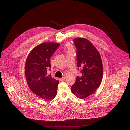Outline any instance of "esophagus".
I'll return each instance as SVG.
<instances>
[{
    "label": "esophagus",
    "mask_w": 130,
    "mask_h": 130,
    "mask_svg": "<svg viewBox=\"0 0 130 130\" xmlns=\"http://www.w3.org/2000/svg\"><path fill=\"white\" fill-rule=\"evenodd\" d=\"M65 77H62V78L59 79V80H60L61 81H63L65 80Z\"/></svg>",
    "instance_id": "1"
}]
</instances>
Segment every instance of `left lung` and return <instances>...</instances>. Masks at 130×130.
Returning a JSON list of instances; mask_svg holds the SVG:
<instances>
[{
  "label": "left lung",
  "mask_w": 130,
  "mask_h": 130,
  "mask_svg": "<svg viewBox=\"0 0 130 130\" xmlns=\"http://www.w3.org/2000/svg\"><path fill=\"white\" fill-rule=\"evenodd\" d=\"M73 42L77 49V66L81 68L82 76L77 77L71 86V91L77 97L83 99L94 93L100 86L103 76L102 63L98 51L89 41L75 38Z\"/></svg>",
  "instance_id": "8db88e82"
}]
</instances>
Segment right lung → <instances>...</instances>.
Masks as SVG:
<instances>
[{
    "label": "right lung",
    "instance_id": "right-lung-1",
    "mask_svg": "<svg viewBox=\"0 0 130 130\" xmlns=\"http://www.w3.org/2000/svg\"><path fill=\"white\" fill-rule=\"evenodd\" d=\"M60 44L45 43L35 47L29 53L25 65V76L30 89L34 94L46 100L57 94L59 81L48 75L50 59Z\"/></svg>",
    "mask_w": 130,
    "mask_h": 130
}]
</instances>
